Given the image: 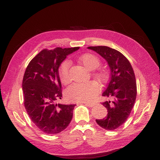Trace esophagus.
<instances>
[{
    "mask_svg": "<svg viewBox=\"0 0 160 160\" xmlns=\"http://www.w3.org/2000/svg\"><path fill=\"white\" fill-rule=\"evenodd\" d=\"M84 103H85V105H87L89 107H92V106H94L95 105V103H91V102H85Z\"/></svg>",
    "mask_w": 160,
    "mask_h": 160,
    "instance_id": "obj_1",
    "label": "esophagus"
}]
</instances>
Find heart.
Returning a JSON list of instances; mask_svg holds the SVG:
<instances>
[{
  "label": "heart",
  "instance_id": "obj_1",
  "mask_svg": "<svg viewBox=\"0 0 160 160\" xmlns=\"http://www.w3.org/2000/svg\"><path fill=\"white\" fill-rule=\"evenodd\" d=\"M79 60L82 64L88 69H95L100 65V60L97 56L91 53H85L81 55ZM71 62L69 60L63 61L58 68V76L62 84H68L69 80V69ZM95 78L101 82L108 78V73L104 70L98 69L94 72ZM98 85L95 82L87 83H74L66 88L65 96L69 102H86L91 101L99 92Z\"/></svg>",
  "mask_w": 160,
  "mask_h": 160
}]
</instances>
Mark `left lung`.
<instances>
[{"mask_svg":"<svg viewBox=\"0 0 160 160\" xmlns=\"http://www.w3.org/2000/svg\"><path fill=\"white\" fill-rule=\"evenodd\" d=\"M104 58L110 69V79L102 95L110 100L102 103L108 110L107 117L96 119L107 130H114L127 121L136 102L137 87L131 63L118 50L108 46H90Z\"/></svg>","mask_w":160,"mask_h":160,"instance_id":"left-lung-1","label":"left lung"}]
</instances>
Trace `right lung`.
<instances>
[{"instance_id": "right-lung-1", "label": "right lung", "mask_w": 160, "mask_h": 160, "mask_svg": "<svg viewBox=\"0 0 160 160\" xmlns=\"http://www.w3.org/2000/svg\"><path fill=\"white\" fill-rule=\"evenodd\" d=\"M79 47L43 49L30 61L22 80L24 104L34 124L47 134L58 133L72 121L76 105L56 102L62 98L58 68Z\"/></svg>"}]
</instances>
